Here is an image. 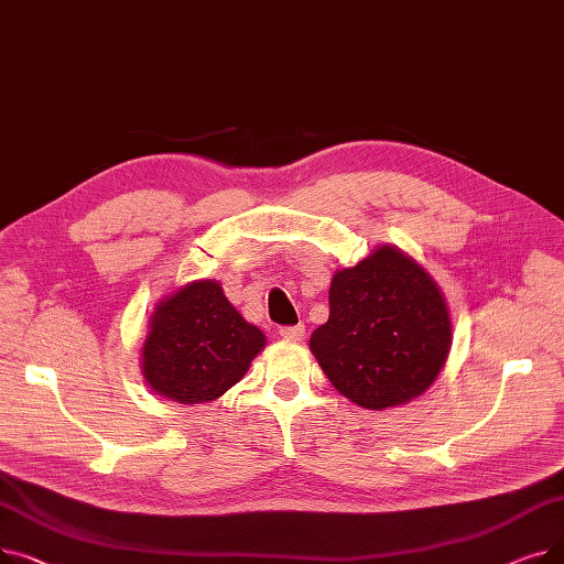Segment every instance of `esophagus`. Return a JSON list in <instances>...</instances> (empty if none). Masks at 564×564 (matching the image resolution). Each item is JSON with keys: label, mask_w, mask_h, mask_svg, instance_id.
I'll use <instances>...</instances> for the list:
<instances>
[{"label": "esophagus", "mask_w": 564, "mask_h": 564, "mask_svg": "<svg viewBox=\"0 0 564 564\" xmlns=\"http://www.w3.org/2000/svg\"><path fill=\"white\" fill-rule=\"evenodd\" d=\"M304 334H306L304 324H294V327H281V329H279V336H281L283 340H292V343L302 340Z\"/></svg>", "instance_id": "1"}]
</instances>
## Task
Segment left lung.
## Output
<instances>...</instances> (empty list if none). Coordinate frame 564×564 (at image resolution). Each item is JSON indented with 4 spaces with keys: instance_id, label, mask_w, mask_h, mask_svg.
Instances as JSON below:
<instances>
[{
    "instance_id": "1",
    "label": "left lung",
    "mask_w": 564,
    "mask_h": 564,
    "mask_svg": "<svg viewBox=\"0 0 564 564\" xmlns=\"http://www.w3.org/2000/svg\"><path fill=\"white\" fill-rule=\"evenodd\" d=\"M453 343L446 300L423 267L395 247H377L334 274L329 319L311 351L338 393L381 411L423 395Z\"/></svg>"
}]
</instances>
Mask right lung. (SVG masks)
<instances>
[{
	"label": "right lung",
	"mask_w": 564,
	"mask_h": 564,
	"mask_svg": "<svg viewBox=\"0 0 564 564\" xmlns=\"http://www.w3.org/2000/svg\"><path fill=\"white\" fill-rule=\"evenodd\" d=\"M262 347L264 334L232 308L217 281H194L151 315L141 370L158 395L213 402L245 377Z\"/></svg>",
	"instance_id": "right-lung-1"
}]
</instances>
